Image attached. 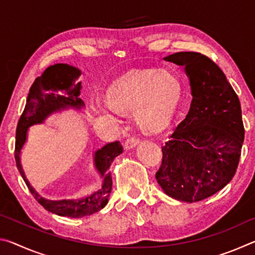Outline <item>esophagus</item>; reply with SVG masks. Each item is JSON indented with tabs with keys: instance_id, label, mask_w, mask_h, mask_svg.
<instances>
[{
	"instance_id": "34e87169",
	"label": "esophagus",
	"mask_w": 255,
	"mask_h": 255,
	"mask_svg": "<svg viewBox=\"0 0 255 255\" xmlns=\"http://www.w3.org/2000/svg\"><path fill=\"white\" fill-rule=\"evenodd\" d=\"M139 143V139H138L137 137H129L127 138V140L125 141V148L126 149H130L132 147H135V146Z\"/></svg>"
}]
</instances>
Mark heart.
<instances>
[{"mask_svg":"<svg viewBox=\"0 0 255 255\" xmlns=\"http://www.w3.org/2000/svg\"><path fill=\"white\" fill-rule=\"evenodd\" d=\"M182 92V82L170 70L131 71L108 88V106L96 103L93 109L98 114L132 110L133 119L143 130L157 131L173 117Z\"/></svg>","mask_w":255,"mask_h":255,"instance_id":"obj_1","label":"heart"}]
</instances>
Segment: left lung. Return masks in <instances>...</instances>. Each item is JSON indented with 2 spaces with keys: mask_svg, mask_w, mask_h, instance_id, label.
<instances>
[{
  "mask_svg": "<svg viewBox=\"0 0 255 255\" xmlns=\"http://www.w3.org/2000/svg\"><path fill=\"white\" fill-rule=\"evenodd\" d=\"M164 60L184 66L192 101L185 118L162 146L158 184L167 196L196 202L231 182L240 162L244 126L239 97L219 66L195 51Z\"/></svg>",
  "mask_w": 255,
  "mask_h": 255,
  "instance_id": "obj_1",
  "label": "left lung"
}]
</instances>
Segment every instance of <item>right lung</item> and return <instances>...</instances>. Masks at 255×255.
Instances as JSON below:
<instances>
[{"instance_id":"obj_1","label":"right lung","mask_w":255,"mask_h":255,"mask_svg":"<svg viewBox=\"0 0 255 255\" xmlns=\"http://www.w3.org/2000/svg\"><path fill=\"white\" fill-rule=\"evenodd\" d=\"M81 71L67 64H55L38 76L29 90L24 110L19 119L15 136L14 157L16 167L22 176L28 189L46 210L63 217L81 218L101 210L108 204V198L112 189V178L109 167L114 159L123 153V146L119 141H114L103 146L94 153V165L102 178V187L92 195L79 199L48 200L39 196L25 178L20 162V153L27 140V131L30 126L42 124L53 112L67 108L81 109L84 102L79 98L81 93ZM62 92V94H59Z\"/></svg>"}]
</instances>
